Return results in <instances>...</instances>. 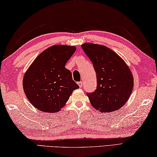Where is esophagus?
I'll return each instance as SVG.
<instances>
[{
	"label": "esophagus",
	"instance_id": "1",
	"mask_svg": "<svg viewBox=\"0 0 157 157\" xmlns=\"http://www.w3.org/2000/svg\"><path fill=\"white\" fill-rule=\"evenodd\" d=\"M78 86H79V88H82V87H83V82H82V81L78 82Z\"/></svg>",
	"mask_w": 157,
	"mask_h": 157
}]
</instances>
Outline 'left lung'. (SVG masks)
<instances>
[{
  "instance_id": "left-lung-1",
  "label": "left lung",
  "mask_w": 157,
  "mask_h": 157,
  "mask_svg": "<svg viewBox=\"0 0 157 157\" xmlns=\"http://www.w3.org/2000/svg\"><path fill=\"white\" fill-rule=\"evenodd\" d=\"M81 47L97 74L95 91L87 93L92 106L101 112L120 109L132 94L133 78L124 61L105 46L86 43Z\"/></svg>"
}]
</instances>
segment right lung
Here are the masks:
<instances>
[{
    "instance_id": "add662e5",
    "label": "right lung",
    "mask_w": 157,
    "mask_h": 157,
    "mask_svg": "<svg viewBox=\"0 0 157 157\" xmlns=\"http://www.w3.org/2000/svg\"><path fill=\"white\" fill-rule=\"evenodd\" d=\"M76 51L75 47L55 45L35 58L24 74L23 87L28 99L36 109L55 113L65 106L79 86L65 65Z\"/></svg>"
}]
</instances>
